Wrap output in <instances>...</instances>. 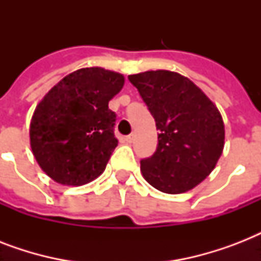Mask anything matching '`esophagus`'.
<instances>
[{"mask_svg": "<svg viewBox=\"0 0 261 261\" xmlns=\"http://www.w3.org/2000/svg\"><path fill=\"white\" fill-rule=\"evenodd\" d=\"M124 141H126L127 143H131V142H133V141H134V134L127 135L126 138H124Z\"/></svg>", "mask_w": 261, "mask_h": 261, "instance_id": "esophagus-1", "label": "esophagus"}]
</instances>
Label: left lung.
<instances>
[{"mask_svg":"<svg viewBox=\"0 0 261 261\" xmlns=\"http://www.w3.org/2000/svg\"><path fill=\"white\" fill-rule=\"evenodd\" d=\"M155 120L159 146L141 161L151 187L182 194L213 172L225 145V126L217 106L190 79L169 70L128 75Z\"/></svg>","mask_w":261,"mask_h":261,"instance_id":"8db88e82","label":"left lung"}]
</instances>
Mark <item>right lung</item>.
<instances>
[{
    "mask_svg": "<svg viewBox=\"0 0 261 261\" xmlns=\"http://www.w3.org/2000/svg\"><path fill=\"white\" fill-rule=\"evenodd\" d=\"M123 85L120 73L84 67L67 74L42 98L31 119L30 143L48 177L79 187L104 172L118 146L116 115L108 102Z\"/></svg>",
    "mask_w": 261,
    "mask_h": 261,
    "instance_id": "1",
    "label": "right lung"
}]
</instances>
